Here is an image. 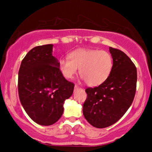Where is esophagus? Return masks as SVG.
I'll return each instance as SVG.
<instances>
[{"label": "esophagus", "instance_id": "obj_1", "mask_svg": "<svg viewBox=\"0 0 152 152\" xmlns=\"http://www.w3.org/2000/svg\"><path fill=\"white\" fill-rule=\"evenodd\" d=\"M78 88H79V86H77V85H75V86H74V90L78 89Z\"/></svg>", "mask_w": 152, "mask_h": 152}]
</instances>
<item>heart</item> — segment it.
I'll return each instance as SVG.
<instances>
[{"label":"heart","instance_id":"1","mask_svg":"<svg viewBox=\"0 0 152 152\" xmlns=\"http://www.w3.org/2000/svg\"><path fill=\"white\" fill-rule=\"evenodd\" d=\"M69 57L58 61V68L63 76L72 78L78 69L80 76L90 86L104 83L112 70L113 58L106 50L81 48L71 52Z\"/></svg>","mask_w":152,"mask_h":152}]
</instances>
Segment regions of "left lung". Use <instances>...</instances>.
Returning a JSON list of instances; mask_svg holds the SVG:
<instances>
[{
    "instance_id": "left-lung-1",
    "label": "left lung",
    "mask_w": 152,
    "mask_h": 152,
    "mask_svg": "<svg viewBox=\"0 0 152 152\" xmlns=\"http://www.w3.org/2000/svg\"><path fill=\"white\" fill-rule=\"evenodd\" d=\"M113 67L104 83L86 89L83 114L96 128H106L121 118L133 102L137 81V68L121 50L109 47Z\"/></svg>"
}]
</instances>
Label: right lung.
<instances>
[{
    "label": "right lung",
    "instance_id": "right-lung-1",
    "mask_svg": "<svg viewBox=\"0 0 152 152\" xmlns=\"http://www.w3.org/2000/svg\"><path fill=\"white\" fill-rule=\"evenodd\" d=\"M53 44L34 47L23 59L18 71V95L33 121L42 126L61 117L64 104L73 94L74 84L64 77Z\"/></svg>",
    "mask_w": 152,
    "mask_h": 152
}]
</instances>
